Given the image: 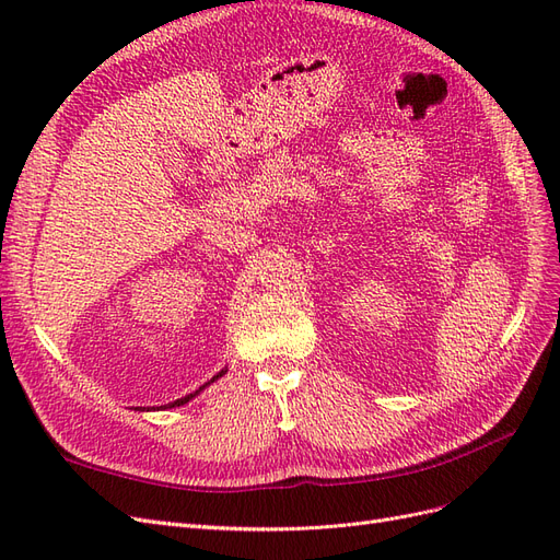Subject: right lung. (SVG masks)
<instances>
[{
  "instance_id": "obj_1",
  "label": "right lung",
  "mask_w": 560,
  "mask_h": 560,
  "mask_svg": "<svg viewBox=\"0 0 560 560\" xmlns=\"http://www.w3.org/2000/svg\"><path fill=\"white\" fill-rule=\"evenodd\" d=\"M222 374H224V371H222ZM222 374H217V376H214V378H212V381H217V378H219V376H222ZM202 387H206V385H202ZM202 387H200V389H202ZM200 389H196V393H194V395H186V397H182V399H177V401H173V404H171V406H182V404H186V401H189V399H194V397H196V395H198V393H200Z\"/></svg>"
}]
</instances>
